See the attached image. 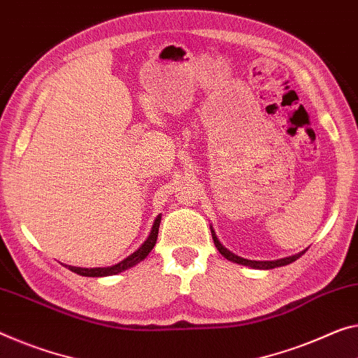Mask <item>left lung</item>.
Returning <instances> with one entry per match:
<instances>
[{
	"instance_id": "8db88e82",
	"label": "left lung",
	"mask_w": 358,
	"mask_h": 358,
	"mask_svg": "<svg viewBox=\"0 0 358 358\" xmlns=\"http://www.w3.org/2000/svg\"><path fill=\"white\" fill-rule=\"evenodd\" d=\"M211 235H213L214 245H216V248L219 250V252H221L224 257H227L229 261H234L236 264H243V266H250L255 268H275V267L288 266V264L294 262L296 259H299V257L304 255V251H302V252H299V255L283 257V259H278V261H250V259H243V257H240V256H235L234 252H230L227 248H224V246L221 245V241L217 240V236H216V234H214L213 229H211Z\"/></svg>"
}]
</instances>
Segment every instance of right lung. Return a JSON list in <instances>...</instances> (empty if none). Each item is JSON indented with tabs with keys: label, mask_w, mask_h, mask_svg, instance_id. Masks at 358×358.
<instances>
[{
	"label": "right lung",
	"mask_w": 358,
	"mask_h": 358,
	"mask_svg": "<svg viewBox=\"0 0 358 358\" xmlns=\"http://www.w3.org/2000/svg\"><path fill=\"white\" fill-rule=\"evenodd\" d=\"M160 222H162V216H158L155 219V222H153V227H152V232L148 235V238L144 241V245L141 246L139 250L133 255L126 257L124 261L115 264L112 267H96V268H81V267H73V266H67L71 272L78 273V275H83V277H106V275H115V273H120L126 271V268L136 266L137 262H141L142 259H145L148 256V252L153 250V246L157 243V236H158V227H160Z\"/></svg>",
	"instance_id": "1"
}]
</instances>
